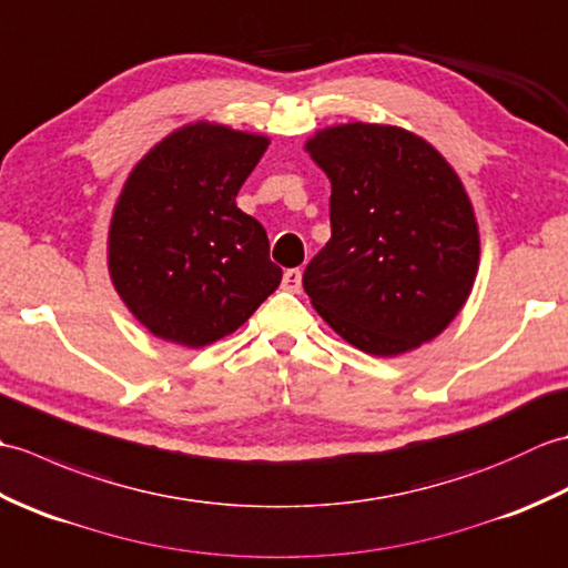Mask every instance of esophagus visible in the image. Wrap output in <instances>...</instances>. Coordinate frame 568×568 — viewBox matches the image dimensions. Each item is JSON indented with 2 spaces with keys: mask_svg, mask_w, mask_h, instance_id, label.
Returning a JSON list of instances; mask_svg holds the SVG:
<instances>
[{
  "mask_svg": "<svg viewBox=\"0 0 568 568\" xmlns=\"http://www.w3.org/2000/svg\"><path fill=\"white\" fill-rule=\"evenodd\" d=\"M300 287H303V271H300V268L285 271L283 273V291L300 293Z\"/></svg>",
  "mask_w": 568,
  "mask_h": 568,
  "instance_id": "34e87169",
  "label": "esophagus"
}]
</instances>
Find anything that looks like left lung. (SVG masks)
<instances>
[{"label": "left lung", "mask_w": 568, "mask_h": 568, "mask_svg": "<svg viewBox=\"0 0 568 568\" xmlns=\"http://www.w3.org/2000/svg\"><path fill=\"white\" fill-rule=\"evenodd\" d=\"M332 183V239L303 285L329 327L373 356L446 329L474 287L478 224L442 153L400 126L342 124L307 141Z\"/></svg>", "instance_id": "obj_1"}]
</instances>
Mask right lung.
<instances>
[{"instance_id":"right-lung-1","label":"right lung","mask_w":568,"mask_h":568,"mask_svg":"<svg viewBox=\"0 0 568 568\" xmlns=\"http://www.w3.org/2000/svg\"><path fill=\"white\" fill-rule=\"evenodd\" d=\"M265 149V136L197 122L155 143L126 178L110 226V273L151 334L207 346L281 285L265 229L236 207Z\"/></svg>"}]
</instances>
